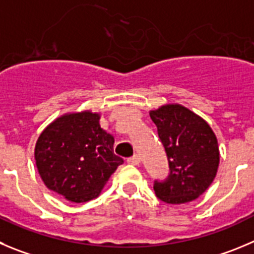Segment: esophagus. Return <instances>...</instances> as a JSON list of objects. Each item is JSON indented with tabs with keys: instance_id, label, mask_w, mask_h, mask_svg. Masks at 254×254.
Returning a JSON list of instances; mask_svg holds the SVG:
<instances>
[{
	"instance_id": "esophagus-1",
	"label": "esophagus",
	"mask_w": 254,
	"mask_h": 254,
	"mask_svg": "<svg viewBox=\"0 0 254 254\" xmlns=\"http://www.w3.org/2000/svg\"><path fill=\"white\" fill-rule=\"evenodd\" d=\"M127 162L129 163V164H131V165H139V163H140V158H139V155L134 154L132 156L127 158Z\"/></svg>"
}]
</instances>
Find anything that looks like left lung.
Wrapping results in <instances>:
<instances>
[{
  "label": "left lung",
  "mask_w": 254,
  "mask_h": 254,
  "mask_svg": "<svg viewBox=\"0 0 254 254\" xmlns=\"http://www.w3.org/2000/svg\"><path fill=\"white\" fill-rule=\"evenodd\" d=\"M150 118L169 164L164 181H154L156 196L170 204L191 202L217 174L219 149L214 132L202 118L181 105L162 106L150 111Z\"/></svg>",
  "instance_id": "8db88e82"
}]
</instances>
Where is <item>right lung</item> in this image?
<instances>
[{"label": "right lung", "mask_w": 254, "mask_h": 254, "mask_svg": "<svg viewBox=\"0 0 254 254\" xmlns=\"http://www.w3.org/2000/svg\"><path fill=\"white\" fill-rule=\"evenodd\" d=\"M90 111L64 115L40 135L35 148L37 169L47 188L67 200L96 198L124 159L114 154L113 135Z\"/></svg>", "instance_id": "right-lung-1"}]
</instances>
